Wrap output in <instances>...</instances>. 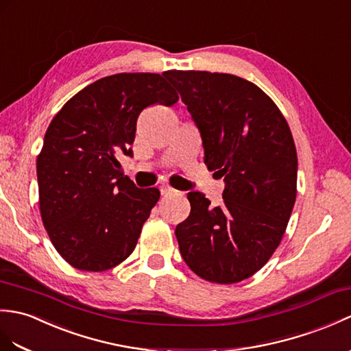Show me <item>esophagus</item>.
I'll use <instances>...</instances> for the list:
<instances>
[{
	"instance_id": "34e87169",
	"label": "esophagus",
	"mask_w": 351,
	"mask_h": 351,
	"mask_svg": "<svg viewBox=\"0 0 351 351\" xmlns=\"http://www.w3.org/2000/svg\"><path fill=\"white\" fill-rule=\"evenodd\" d=\"M160 190H161L162 195H176L179 193L178 190L172 189V186H170V185H161Z\"/></svg>"
}]
</instances>
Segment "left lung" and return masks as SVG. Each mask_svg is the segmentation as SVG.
I'll return each mask as SVG.
<instances>
[{
	"mask_svg": "<svg viewBox=\"0 0 351 351\" xmlns=\"http://www.w3.org/2000/svg\"><path fill=\"white\" fill-rule=\"evenodd\" d=\"M165 76L197 125L205 165L224 178L223 205L189 193L176 226L184 262L200 278L234 284L278 248L296 200L298 154L286 118L262 89L227 73L170 70Z\"/></svg>",
	"mask_w": 351,
	"mask_h": 351,
	"instance_id": "8db88e82",
	"label": "left lung"
}]
</instances>
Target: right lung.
Listing matches in <instances>:
<instances>
[{"label":"right lung","mask_w":351,"mask_h":351,"mask_svg":"<svg viewBox=\"0 0 351 351\" xmlns=\"http://www.w3.org/2000/svg\"><path fill=\"white\" fill-rule=\"evenodd\" d=\"M178 100L165 75L118 73L73 95L49 124L37 157L40 214L73 267L108 271L136 248L160 191L137 189L118 158L133 157L143 109Z\"/></svg>","instance_id":"right-lung-1"}]
</instances>
